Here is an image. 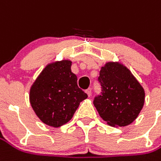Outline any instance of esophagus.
Masks as SVG:
<instances>
[{"mask_svg": "<svg viewBox=\"0 0 161 161\" xmlns=\"http://www.w3.org/2000/svg\"><path fill=\"white\" fill-rule=\"evenodd\" d=\"M85 92H86V94L88 95V97H91V95H92V89L88 88L85 91Z\"/></svg>", "mask_w": 161, "mask_h": 161, "instance_id": "34e87169", "label": "esophagus"}]
</instances>
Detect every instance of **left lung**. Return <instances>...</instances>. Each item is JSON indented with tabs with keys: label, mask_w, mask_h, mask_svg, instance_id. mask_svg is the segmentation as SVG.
<instances>
[{
	"label": "left lung",
	"mask_w": 161,
	"mask_h": 161,
	"mask_svg": "<svg viewBox=\"0 0 161 161\" xmlns=\"http://www.w3.org/2000/svg\"><path fill=\"white\" fill-rule=\"evenodd\" d=\"M102 94L95 97L99 116L113 126H126L138 118L145 104V90L121 62H107L99 71Z\"/></svg>",
	"instance_id": "left-lung-1"
}]
</instances>
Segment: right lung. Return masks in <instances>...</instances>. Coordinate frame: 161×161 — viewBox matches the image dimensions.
<instances>
[{
    "instance_id": "1",
    "label": "right lung",
    "mask_w": 161,
    "mask_h": 161,
    "mask_svg": "<svg viewBox=\"0 0 161 161\" xmlns=\"http://www.w3.org/2000/svg\"><path fill=\"white\" fill-rule=\"evenodd\" d=\"M69 59L46 65L30 90V102L43 124L60 127L68 123L80 104L87 98L77 86V76L71 71Z\"/></svg>"
}]
</instances>
